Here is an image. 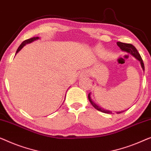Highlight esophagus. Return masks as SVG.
I'll use <instances>...</instances> for the list:
<instances>
[{
    "mask_svg": "<svg viewBox=\"0 0 151 151\" xmlns=\"http://www.w3.org/2000/svg\"><path fill=\"white\" fill-rule=\"evenodd\" d=\"M80 77H88V73L87 71H82V73H80Z\"/></svg>",
    "mask_w": 151,
    "mask_h": 151,
    "instance_id": "34e87169",
    "label": "esophagus"
}]
</instances>
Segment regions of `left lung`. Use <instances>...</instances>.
<instances>
[{"mask_svg":"<svg viewBox=\"0 0 151 151\" xmlns=\"http://www.w3.org/2000/svg\"><path fill=\"white\" fill-rule=\"evenodd\" d=\"M117 45L118 46H119L120 48L121 49L122 51L123 52H127V53L130 54L131 55H132L134 57H135L136 59L139 61V63H140V65L142 67V70L145 71V65H144V63H143V60L142 59V57L139 55V54L138 53V52H137V50H136V48L132 44H129V43H122V42H120V41H118L117 42ZM91 93H90L88 94V100L89 101L91 102V104H92V106H93L94 108H95L96 110H97L98 111H100V112H102L104 113H106V114H112V111L109 110H106V109H104V108H102L101 107H100L98 106L95 104V102L93 101V99H91ZM125 110H123V111H119V112H116V114H121L122 112H124Z\"/></svg>","mask_w":151,"mask_h":151,"instance_id":"1","label":"left lung"}]
</instances>
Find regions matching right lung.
<instances>
[{"label": "right lung", "mask_w": 151, "mask_h": 151, "mask_svg": "<svg viewBox=\"0 0 151 151\" xmlns=\"http://www.w3.org/2000/svg\"><path fill=\"white\" fill-rule=\"evenodd\" d=\"M39 39V37H32V38H30V39H27V40H25V41H24L22 43H21V45H19V47L18 48H17V51H16V54H17L18 53V52L20 51V50L23 48V47L24 46V45H26L27 44H28V43H32V42H33L34 41H35V40H37V39ZM65 96H66V95H65Z\"/></svg>", "instance_id": "right-lung-1"}]
</instances>
